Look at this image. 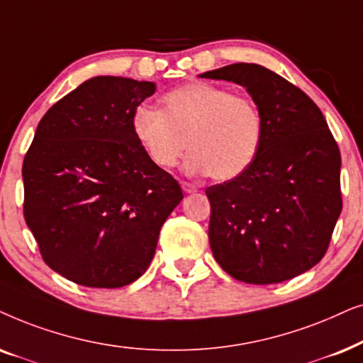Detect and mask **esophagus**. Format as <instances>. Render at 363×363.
<instances>
[{
	"label": "esophagus",
	"instance_id": "34e87169",
	"mask_svg": "<svg viewBox=\"0 0 363 363\" xmlns=\"http://www.w3.org/2000/svg\"><path fill=\"white\" fill-rule=\"evenodd\" d=\"M181 186H182V191L187 192V194H194V192H197V189H199V187L192 184V182H182Z\"/></svg>",
	"mask_w": 363,
	"mask_h": 363
}]
</instances>
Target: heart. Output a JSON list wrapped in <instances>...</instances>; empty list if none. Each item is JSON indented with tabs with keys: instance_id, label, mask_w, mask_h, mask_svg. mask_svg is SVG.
Returning a JSON list of instances; mask_svg holds the SVG:
<instances>
[{
	"instance_id": "obj_1",
	"label": "heart",
	"mask_w": 363,
	"mask_h": 363,
	"mask_svg": "<svg viewBox=\"0 0 363 363\" xmlns=\"http://www.w3.org/2000/svg\"><path fill=\"white\" fill-rule=\"evenodd\" d=\"M164 111L139 106L133 133L161 169L177 166L186 149V171L229 181L242 174L262 146L265 121L259 104L224 86L189 83L162 99Z\"/></svg>"
}]
</instances>
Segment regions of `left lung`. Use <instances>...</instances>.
I'll use <instances>...</instances> for the list:
<instances>
[{
  "label": "left lung",
  "instance_id": "left-lung-1",
  "mask_svg": "<svg viewBox=\"0 0 363 363\" xmlns=\"http://www.w3.org/2000/svg\"><path fill=\"white\" fill-rule=\"evenodd\" d=\"M199 77L244 86L265 121L254 162L206 189L214 259L230 277L257 286L303 274L325 255L342 212L340 151L322 111L297 86L254 62Z\"/></svg>",
  "mask_w": 363,
  "mask_h": 363
}]
</instances>
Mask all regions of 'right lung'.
<instances>
[{
	"instance_id": "obj_1",
	"label": "right lung",
	"mask_w": 363,
	"mask_h": 363,
	"mask_svg": "<svg viewBox=\"0 0 363 363\" xmlns=\"http://www.w3.org/2000/svg\"><path fill=\"white\" fill-rule=\"evenodd\" d=\"M156 84L96 76L48 109L23 161L26 224L43 260L71 282L116 289L141 277L182 201L133 133Z\"/></svg>"
}]
</instances>
